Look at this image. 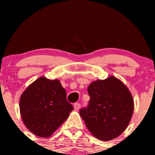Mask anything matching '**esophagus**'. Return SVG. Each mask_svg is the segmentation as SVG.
Segmentation results:
<instances>
[{"mask_svg": "<svg viewBox=\"0 0 155 155\" xmlns=\"http://www.w3.org/2000/svg\"><path fill=\"white\" fill-rule=\"evenodd\" d=\"M73 107H74L75 110H79V109H80L81 105H80V104H79V103H76V104L73 105Z\"/></svg>", "mask_w": 155, "mask_h": 155, "instance_id": "34e87169", "label": "esophagus"}]
</instances>
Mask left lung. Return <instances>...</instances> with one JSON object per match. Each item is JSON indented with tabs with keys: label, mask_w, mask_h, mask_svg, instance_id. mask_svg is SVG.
I'll return each mask as SVG.
<instances>
[{
	"label": "left lung",
	"mask_w": 155,
	"mask_h": 155,
	"mask_svg": "<svg viewBox=\"0 0 155 155\" xmlns=\"http://www.w3.org/2000/svg\"><path fill=\"white\" fill-rule=\"evenodd\" d=\"M90 101L79 110L88 130L103 141L121 135L134 112L133 97L122 82L114 76L97 80L87 87Z\"/></svg>",
	"instance_id": "obj_1"
}]
</instances>
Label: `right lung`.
Here are the masks:
<instances>
[{"label": "right lung", "mask_w": 155, "mask_h": 155, "mask_svg": "<svg viewBox=\"0 0 155 155\" xmlns=\"http://www.w3.org/2000/svg\"><path fill=\"white\" fill-rule=\"evenodd\" d=\"M23 122L34 135L50 137L73 109L58 79L40 77L23 92L19 101Z\"/></svg>", "instance_id": "add662e5"}]
</instances>
